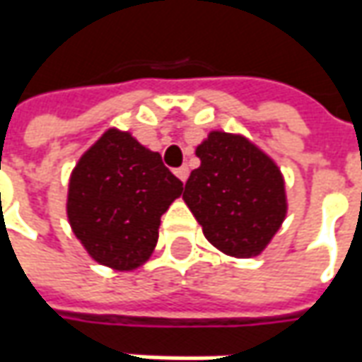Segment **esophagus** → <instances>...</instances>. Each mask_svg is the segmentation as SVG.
<instances>
[{"label":"esophagus","mask_w":362,"mask_h":362,"mask_svg":"<svg viewBox=\"0 0 362 362\" xmlns=\"http://www.w3.org/2000/svg\"><path fill=\"white\" fill-rule=\"evenodd\" d=\"M175 175L185 183L187 181V177H189V167H179V169H175Z\"/></svg>","instance_id":"34e87169"}]
</instances>
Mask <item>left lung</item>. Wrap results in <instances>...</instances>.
<instances>
[{
	"instance_id": "left-lung-1",
	"label": "left lung",
	"mask_w": 362,
	"mask_h": 362,
	"mask_svg": "<svg viewBox=\"0 0 362 362\" xmlns=\"http://www.w3.org/2000/svg\"><path fill=\"white\" fill-rule=\"evenodd\" d=\"M202 165L189 175L183 199L205 238L233 257L262 254L286 217L278 165L242 134L214 131L197 146Z\"/></svg>"
}]
</instances>
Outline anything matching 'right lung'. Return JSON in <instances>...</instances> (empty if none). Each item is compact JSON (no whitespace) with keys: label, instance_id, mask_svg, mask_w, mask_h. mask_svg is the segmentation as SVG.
Wrapping results in <instances>:
<instances>
[{"label":"right lung","instance_id":"obj_1","mask_svg":"<svg viewBox=\"0 0 362 362\" xmlns=\"http://www.w3.org/2000/svg\"><path fill=\"white\" fill-rule=\"evenodd\" d=\"M183 183L131 132L108 129L80 157L68 185V221L98 264L134 270L151 257L160 216Z\"/></svg>","mask_w":362,"mask_h":362}]
</instances>
